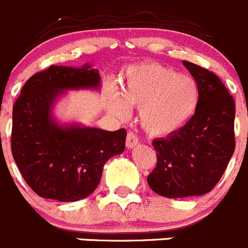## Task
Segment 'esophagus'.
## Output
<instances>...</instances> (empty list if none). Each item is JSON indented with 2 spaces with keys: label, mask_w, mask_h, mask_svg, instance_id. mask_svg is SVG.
Returning <instances> with one entry per match:
<instances>
[{
  "label": "esophagus",
  "mask_w": 248,
  "mask_h": 248,
  "mask_svg": "<svg viewBox=\"0 0 248 248\" xmlns=\"http://www.w3.org/2000/svg\"><path fill=\"white\" fill-rule=\"evenodd\" d=\"M139 144V139H138L137 135L134 133H131L129 131L128 135H126V148L128 149H133Z\"/></svg>",
  "instance_id": "34e87169"
}]
</instances>
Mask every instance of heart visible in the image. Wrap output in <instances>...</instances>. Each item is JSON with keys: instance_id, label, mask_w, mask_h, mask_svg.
Listing matches in <instances>:
<instances>
[{"instance_id": "heart-1", "label": "heart", "mask_w": 248, "mask_h": 248, "mask_svg": "<svg viewBox=\"0 0 248 248\" xmlns=\"http://www.w3.org/2000/svg\"><path fill=\"white\" fill-rule=\"evenodd\" d=\"M200 87L189 76L154 62L126 68L119 92H113L108 108L113 115L126 118L129 105L139 108V122L153 137L171 134L196 113Z\"/></svg>"}]
</instances>
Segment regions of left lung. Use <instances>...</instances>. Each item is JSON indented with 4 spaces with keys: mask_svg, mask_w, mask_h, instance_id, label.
<instances>
[{
    "mask_svg": "<svg viewBox=\"0 0 248 248\" xmlns=\"http://www.w3.org/2000/svg\"><path fill=\"white\" fill-rule=\"evenodd\" d=\"M183 64L200 87V103L183 128L153 141L157 163L148 176L151 190L169 199L211 191L235 151L233 98L216 74L186 61Z\"/></svg>",
    "mask_w": 248,
    "mask_h": 248,
    "instance_id": "obj_1",
    "label": "left lung"
}]
</instances>
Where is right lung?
Returning a JSON list of instances; mask_svg holds the SVG:
<instances>
[{"label": "right lung", "mask_w": 248, "mask_h": 248, "mask_svg": "<svg viewBox=\"0 0 248 248\" xmlns=\"http://www.w3.org/2000/svg\"><path fill=\"white\" fill-rule=\"evenodd\" d=\"M98 69L50 65L25 83L13 105L11 149L22 176L38 196L73 202L97 189L103 168L125 148L126 130L61 124L54 104L68 91L100 89Z\"/></svg>", "instance_id": "add662e5"}]
</instances>
